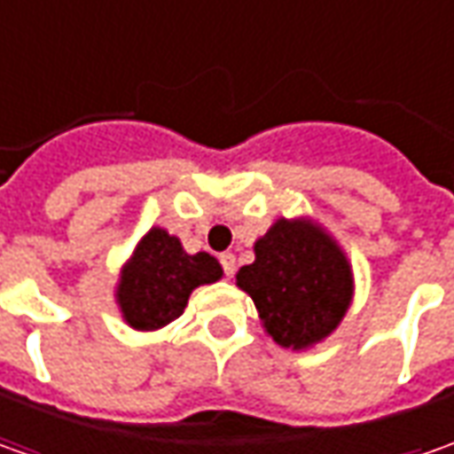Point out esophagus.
I'll return each instance as SVG.
<instances>
[{
	"mask_svg": "<svg viewBox=\"0 0 454 454\" xmlns=\"http://www.w3.org/2000/svg\"><path fill=\"white\" fill-rule=\"evenodd\" d=\"M219 265H222V270H224L227 278H232V275H235V254L222 253L219 254Z\"/></svg>",
	"mask_w": 454,
	"mask_h": 454,
	"instance_id": "obj_1",
	"label": "esophagus"
}]
</instances>
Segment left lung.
<instances>
[{
  "mask_svg": "<svg viewBox=\"0 0 454 454\" xmlns=\"http://www.w3.org/2000/svg\"><path fill=\"white\" fill-rule=\"evenodd\" d=\"M268 333L286 348L325 339L351 301V270L336 242L308 222L280 219L254 242V262L237 272Z\"/></svg>",
  "mask_w": 454,
  "mask_h": 454,
  "instance_id": "1",
  "label": "left lung"
}]
</instances>
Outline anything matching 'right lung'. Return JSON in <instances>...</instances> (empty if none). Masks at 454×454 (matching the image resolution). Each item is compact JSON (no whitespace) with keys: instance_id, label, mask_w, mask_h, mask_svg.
<instances>
[{"instance_id":"add662e5","label":"right lung","mask_w":454,"mask_h":454,"mask_svg":"<svg viewBox=\"0 0 454 454\" xmlns=\"http://www.w3.org/2000/svg\"><path fill=\"white\" fill-rule=\"evenodd\" d=\"M219 278L222 268L212 254H186L176 237L151 230L121 275L118 303L133 328L153 331L182 316L197 286Z\"/></svg>"}]
</instances>
